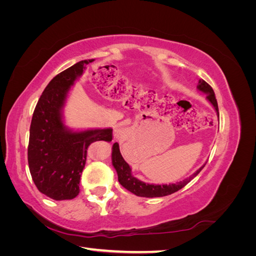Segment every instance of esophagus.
<instances>
[{"label":"esophagus","mask_w":256,"mask_h":256,"mask_svg":"<svg viewBox=\"0 0 256 256\" xmlns=\"http://www.w3.org/2000/svg\"><path fill=\"white\" fill-rule=\"evenodd\" d=\"M124 129L122 128H115L114 129V138H124Z\"/></svg>","instance_id":"obj_1"}]
</instances>
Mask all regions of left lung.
<instances>
[{
  "mask_svg": "<svg viewBox=\"0 0 256 256\" xmlns=\"http://www.w3.org/2000/svg\"><path fill=\"white\" fill-rule=\"evenodd\" d=\"M198 88L203 92L206 94V98L209 100L216 114L219 115V109H218V102H216V99L214 96V92L212 88L209 85L206 81L204 80H200L198 84ZM112 164L118 172V182L124 188H126L128 191L132 192L134 194L138 196H143V198H159V196H166L168 194H172V193L180 190L184 188L186 184L190 182L193 178H194L200 171L202 168L205 166V164L200 168L198 171L192 174L187 180H184L182 182H180L177 184H145L141 180H136V177L131 175V168L127 162L124 160L122 154L120 152V145L116 142L113 144V148H112Z\"/></svg>",
  "mask_w": 256,
  "mask_h": 256,
  "instance_id": "obj_1",
  "label": "left lung"
}]
</instances>
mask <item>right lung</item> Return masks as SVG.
<instances>
[{"mask_svg":"<svg viewBox=\"0 0 256 256\" xmlns=\"http://www.w3.org/2000/svg\"><path fill=\"white\" fill-rule=\"evenodd\" d=\"M92 60H81L54 76L33 113L28 147L30 172L37 189L56 200H72L79 194L90 145L113 138L110 128L72 132L62 120L69 88Z\"/></svg>","mask_w":256,"mask_h":256,"instance_id":"add662e5","label":"right lung"}]
</instances>
